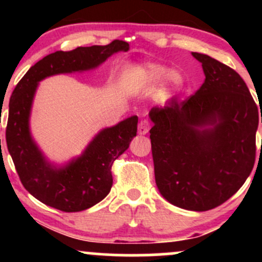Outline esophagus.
Masks as SVG:
<instances>
[{
  "label": "esophagus",
  "instance_id": "34e87169",
  "mask_svg": "<svg viewBox=\"0 0 262 262\" xmlns=\"http://www.w3.org/2000/svg\"><path fill=\"white\" fill-rule=\"evenodd\" d=\"M149 129H150L149 122L144 119V121H141V122L139 123V125H138V133H139L140 135H144V134L148 133Z\"/></svg>",
  "mask_w": 262,
  "mask_h": 262
}]
</instances>
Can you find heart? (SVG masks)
<instances>
[{"label":"heart","instance_id":"obj_1","mask_svg":"<svg viewBox=\"0 0 262 262\" xmlns=\"http://www.w3.org/2000/svg\"><path fill=\"white\" fill-rule=\"evenodd\" d=\"M144 73L150 82H160L166 79V83L171 89H180L183 83V76L179 71L169 73V68L161 64L150 62V64L144 65Z\"/></svg>","mask_w":262,"mask_h":262}]
</instances>
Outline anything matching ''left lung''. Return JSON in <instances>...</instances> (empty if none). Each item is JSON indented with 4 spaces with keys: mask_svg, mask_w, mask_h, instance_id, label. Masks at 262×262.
Listing matches in <instances>:
<instances>
[{
    "mask_svg": "<svg viewBox=\"0 0 262 262\" xmlns=\"http://www.w3.org/2000/svg\"><path fill=\"white\" fill-rule=\"evenodd\" d=\"M202 62L200 90L149 117L155 181L173 206L204 212L221 206L244 185L255 164L257 106L244 80L223 62L192 53Z\"/></svg>",
    "mask_w": 262,
    "mask_h": 262,
    "instance_id": "obj_1",
    "label": "left lung"
}]
</instances>
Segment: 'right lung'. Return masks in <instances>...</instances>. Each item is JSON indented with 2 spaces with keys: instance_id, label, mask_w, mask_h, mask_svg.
Returning <instances> with one entry per match:
<instances>
[{
  "instance_id": "1",
  "label": "right lung",
  "mask_w": 262,
  "mask_h": 262,
  "mask_svg": "<svg viewBox=\"0 0 262 262\" xmlns=\"http://www.w3.org/2000/svg\"><path fill=\"white\" fill-rule=\"evenodd\" d=\"M129 44L113 40L108 45L79 47L55 52L39 60L17 83L10 100L6 141L20 182L32 196L62 212H80L101 202L113 183L112 165L129 148L137 135L138 117L106 128L93 138L85 151L64 167L48 162L33 140L29 117L39 81L58 74L97 68L117 52H128Z\"/></svg>"
}]
</instances>
